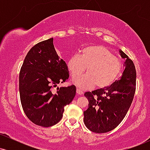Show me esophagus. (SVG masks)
Instances as JSON below:
<instances>
[{"mask_svg":"<svg viewBox=\"0 0 150 150\" xmlns=\"http://www.w3.org/2000/svg\"><path fill=\"white\" fill-rule=\"evenodd\" d=\"M76 92H77V94H80V95H82V94H83V92H82V90L81 89H80V88H77Z\"/></svg>","mask_w":150,"mask_h":150,"instance_id":"1","label":"esophagus"}]
</instances>
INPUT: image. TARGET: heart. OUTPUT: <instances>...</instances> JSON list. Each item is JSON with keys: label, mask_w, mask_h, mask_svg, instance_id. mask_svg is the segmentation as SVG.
Instances as JSON below:
<instances>
[{"label": "heart", "mask_w": 150, "mask_h": 150, "mask_svg": "<svg viewBox=\"0 0 150 150\" xmlns=\"http://www.w3.org/2000/svg\"><path fill=\"white\" fill-rule=\"evenodd\" d=\"M86 67L88 73L79 76ZM68 68L72 76H76L74 83L80 88L87 89L95 85L104 88L111 85L119 76L122 63L106 47L95 45L84 48L80 55H73L68 61Z\"/></svg>", "instance_id": "1"}]
</instances>
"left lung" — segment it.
I'll return each mask as SVG.
<instances>
[{"label": "left lung", "instance_id": "left-lung-1", "mask_svg": "<svg viewBox=\"0 0 150 150\" xmlns=\"http://www.w3.org/2000/svg\"><path fill=\"white\" fill-rule=\"evenodd\" d=\"M124 70L121 77L110 87L85 93L88 108L84 111V123L96 133H104L116 128L123 120L133 100L136 70L133 62L121 50Z\"/></svg>", "mask_w": 150, "mask_h": 150}]
</instances>
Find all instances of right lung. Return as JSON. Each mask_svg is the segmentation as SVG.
I'll use <instances>...</instances> for the list:
<instances>
[{
    "label": "right lung",
    "instance_id": "obj_1",
    "mask_svg": "<svg viewBox=\"0 0 150 150\" xmlns=\"http://www.w3.org/2000/svg\"><path fill=\"white\" fill-rule=\"evenodd\" d=\"M69 77L68 66L58 57L53 39L34 45L27 53L19 78L20 101L24 112L34 124L49 127L63 117L64 107L76 94V87H53Z\"/></svg>",
    "mask_w": 150,
    "mask_h": 150
}]
</instances>
